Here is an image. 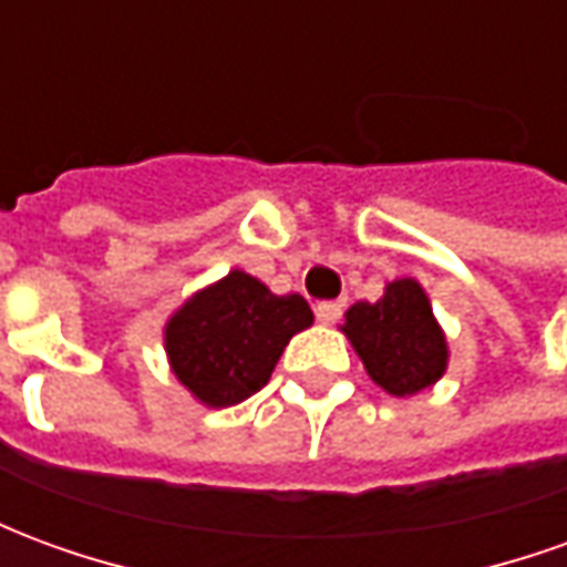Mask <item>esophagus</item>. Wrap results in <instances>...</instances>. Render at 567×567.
I'll return each mask as SVG.
<instances>
[{"instance_id":"34e87169","label":"esophagus","mask_w":567,"mask_h":567,"mask_svg":"<svg viewBox=\"0 0 567 567\" xmlns=\"http://www.w3.org/2000/svg\"><path fill=\"white\" fill-rule=\"evenodd\" d=\"M340 316H343V303H337V300H324L316 307V319L321 324H333V321H340Z\"/></svg>"}]
</instances>
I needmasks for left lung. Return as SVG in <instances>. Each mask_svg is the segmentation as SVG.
Masks as SVG:
<instances>
[{"mask_svg": "<svg viewBox=\"0 0 567 567\" xmlns=\"http://www.w3.org/2000/svg\"><path fill=\"white\" fill-rule=\"evenodd\" d=\"M343 333L370 380L394 398L422 392L446 373L450 346L416 279H394L377 303L349 307Z\"/></svg>", "mask_w": 567, "mask_h": 567, "instance_id": "left-lung-1", "label": "left lung"}]
</instances>
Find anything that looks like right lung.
<instances>
[{
	"mask_svg": "<svg viewBox=\"0 0 567 567\" xmlns=\"http://www.w3.org/2000/svg\"><path fill=\"white\" fill-rule=\"evenodd\" d=\"M312 324L300 295H272L243 270H230L185 300L163 328L175 380L206 406H234L260 392L288 340Z\"/></svg>",
	"mask_w": 567,
	"mask_h": 567,
	"instance_id": "obj_1",
	"label": "right lung"
}]
</instances>
